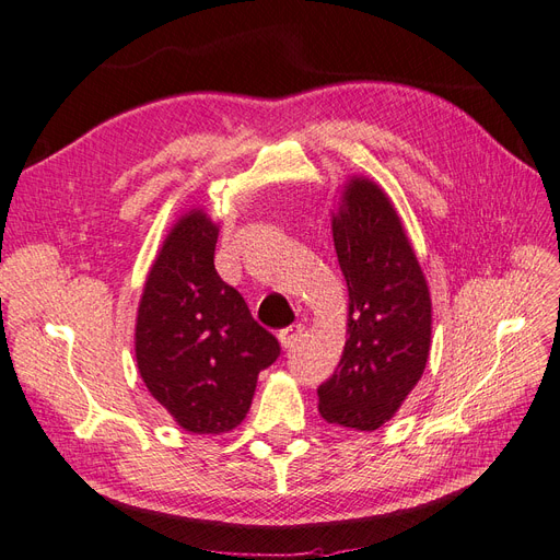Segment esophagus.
Instances as JSON below:
<instances>
[{"mask_svg":"<svg viewBox=\"0 0 560 560\" xmlns=\"http://www.w3.org/2000/svg\"><path fill=\"white\" fill-rule=\"evenodd\" d=\"M302 326L300 323H295V326H288V328H283V330H279V341H281V347L283 349H293L298 341H300V337H302Z\"/></svg>","mask_w":560,"mask_h":560,"instance_id":"1","label":"esophagus"}]
</instances>
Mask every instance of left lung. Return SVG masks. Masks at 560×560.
Here are the masks:
<instances>
[{"instance_id":"8db88e82","label":"left lung","mask_w":560,"mask_h":560,"mask_svg":"<svg viewBox=\"0 0 560 560\" xmlns=\"http://www.w3.org/2000/svg\"><path fill=\"white\" fill-rule=\"evenodd\" d=\"M332 240L349 288V339L335 374L318 386V411L341 428L376 430L425 370L428 283L398 211L370 178L347 182L332 213Z\"/></svg>"}]
</instances>
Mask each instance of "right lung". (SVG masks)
<instances>
[{
	"label": "right lung",
	"mask_w": 560,
	"mask_h": 560,
	"mask_svg": "<svg viewBox=\"0 0 560 560\" xmlns=\"http://www.w3.org/2000/svg\"><path fill=\"white\" fill-rule=\"evenodd\" d=\"M215 240L219 225L205 209L174 223L143 285L135 330L143 384L195 435L237 428L260 370L281 353L277 337L215 272Z\"/></svg>",
	"instance_id": "1"
}]
</instances>
